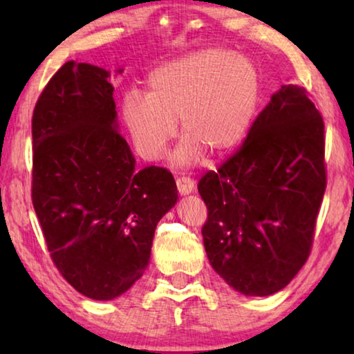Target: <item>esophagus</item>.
I'll list each match as a JSON object with an SVG mask.
<instances>
[{"mask_svg":"<svg viewBox=\"0 0 354 354\" xmlns=\"http://www.w3.org/2000/svg\"><path fill=\"white\" fill-rule=\"evenodd\" d=\"M176 183H177V190L180 195H188V193L195 190V180L190 177H178Z\"/></svg>","mask_w":354,"mask_h":354,"instance_id":"obj_1","label":"esophagus"}]
</instances>
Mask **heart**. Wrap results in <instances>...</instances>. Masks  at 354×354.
Masks as SVG:
<instances>
[{"instance_id": "obj_1", "label": "heart", "mask_w": 354, "mask_h": 354, "mask_svg": "<svg viewBox=\"0 0 354 354\" xmlns=\"http://www.w3.org/2000/svg\"><path fill=\"white\" fill-rule=\"evenodd\" d=\"M259 101V75L253 62L224 48L188 53L156 67L148 93L129 91L122 114L138 153L158 161L177 132L185 137L178 164L198 161L207 149L224 154L245 137Z\"/></svg>"}]
</instances>
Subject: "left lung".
Returning a JSON list of instances; mask_svg holds the SVG:
<instances>
[{
	"instance_id": "obj_1",
	"label": "left lung",
	"mask_w": 354,
	"mask_h": 354,
	"mask_svg": "<svg viewBox=\"0 0 354 354\" xmlns=\"http://www.w3.org/2000/svg\"><path fill=\"white\" fill-rule=\"evenodd\" d=\"M324 120L306 90L282 85L234 156L201 177L203 243L212 269L246 297H269L306 263L324 192Z\"/></svg>"
}]
</instances>
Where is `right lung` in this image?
Masks as SVG:
<instances>
[{
    "mask_svg": "<svg viewBox=\"0 0 354 354\" xmlns=\"http://www.w3.org/2000/svg\"><path fill=\"white\" fill-rule=\"evenodd\" d=\"M109 75L66 62L32 118V203L48 251L62 277L98 301L120 297L142 277L158 222L178 198L167 169L135 167Z\"/></svg>",
    "mask_w": 354,
    "mask_h": 354,
    "instance_id": "add662e5",
    "label": "right lung"
}]
</instances>
